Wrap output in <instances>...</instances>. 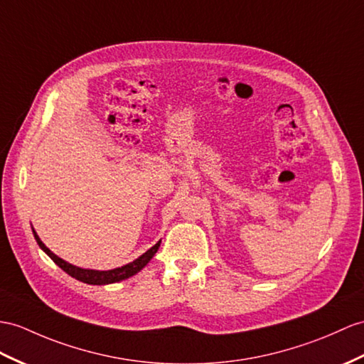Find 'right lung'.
Returning a JSON list of instances; mask_svg holds the SVG:
<instances>
[{
  "mask_svg": "<svg viewBox=\"0 0 364 364\" xmlns=\"http://www.w3.org/2000/svg\"><path fill=\"white\" fill-rule=\"evenodd\" d=\"M32 232H33V236H35V241H37V244L40 245V249L44 253H46L61 270H65L69 274V277H73V278L82 281V282H86V284H94V286L112 284V282H119V281H123V279L132 277V274H136L137 272H140L149 261H151V258L159 250V247H161V241H159L156 245L151 247V249L146 250L141 256H139L137 259H134L127 265H122V267L112 269V270H91V269L77 267V265H73V264L66 262L65 259L58 258L55 253H52L48 249V247L41 242V239L38 237L37 232H35L33 228H32Z\"/></svg>",
  "mask_w": 364,
  "mask_h": 364,
  "instance_id": "1",
  "label": "right lung"
}]
</instances>
